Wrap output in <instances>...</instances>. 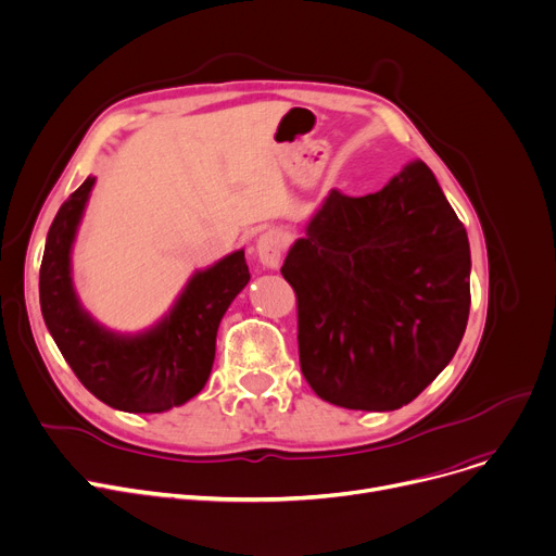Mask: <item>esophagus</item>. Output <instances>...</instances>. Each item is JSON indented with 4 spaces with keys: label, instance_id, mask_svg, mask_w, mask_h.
<instances>
[{
    "label": "esophagus",
    "instance_id": "34e87169",
    "mask_svg": "<svg viewBox=\"0 0 556 556\" xmlns=\"http://www.w3.org/2000/svg\"><path fill=\"white\" fill-rule=\"evenodd\" d=\"M285 247H287V240H285L282 231H278V228H269V231H265L255 240V253L260 257V263H263L265 267H271V269L280 265Z\"/></svg>",
    "mask_w": 556,
    "mask_h": 556
}]
</instances>
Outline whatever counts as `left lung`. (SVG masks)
<instances>
[{
    "label": "left lung",
    "mask_w": 556,
    "mask_h": 556,
    "mask_svg": "<svg viewBox=\"0 0 556 556\" xmlns=\"http://www.w3.org/2000/svg\"><path fill=\"white\" fill-rule=\"evenodd\" d=\"M469 271L465 226L424 161L364 198L332 190L280 269L314 393L352 410L413 402L463 341Z\"/></svg>",
    "instance_id": "obj_1"
}]
</instances>
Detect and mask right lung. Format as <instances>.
<instances>
[{"mask_svg": "<svg viewBox=\"0 0 556 556\" xmlns=\"http://www.w3.org/2000/svg\"><path fill=\"white\" fill-rule=\"evenodd\" d=\"M93 177L70 194L49 228L40 267V305L47 328L93 397L125 413H163L206 386L219 320L249 282L244 251L194 274L173 309L154 328L118 334L96 323L72 282V244Z\"/></svg>", "mask_w": 556, "mask_h": 556, "instance_id": "add662e5", "label": "right lung"}]
</instances>
